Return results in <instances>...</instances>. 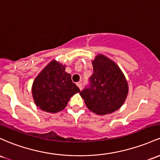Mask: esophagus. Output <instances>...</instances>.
Segmentation results:
<instances>
[{
  "instance_id": "obj_1",
  "label": "esophagus",
  "mask_w": 160,
  "mask_h": 160,
  "mask_svg": "<svg viewBox=\"0 0 160 160\" xmlns=\"http://www.w3.org/2000/svg\"><path fill=\"white\" fill-rule=\"evenodd\" d=\"M77 87L80 88V90H81L82 88H83V84H82V83H77Z\"/></svg>"
}]
</instances>
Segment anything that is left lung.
<instances>
[{
    "label": "left lung",
    "mask_w": 160,
    "mask_h": 160,
    "mask_svg": "<svg viewBox=\"0 0 160 160\" xmlns=\"http://www.w3.org/2000/svg\"><path fill=\"white\" fill-rule=\"evenodd\" d=\"M92 64L93 73L80 96L94 113H112L125 101L128 92L127 80L120 68L106 56L99 54Z\"/></svg>",
    "instance_id": "1"
}]
</instances>
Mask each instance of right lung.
Returning a JSON list of instances; mask_svg holds the SVG:
<instances>
[{"label":"right lung","mask_w":160,"mask_h":160,"mask_svg":"<svg viewBox=\"0 0 160 160\" xmlns=\"http://www.w3.org/2000/svg\"><path fill=\"white\" fill-rule=\"evenodd\" d=\"M32 92L36 106L55 113L64 109L70 98L80 90L65 72V66L52 61L34 80Z\"/></svg>","instance_id":"obj_1"}]
</instances>
